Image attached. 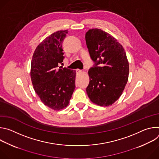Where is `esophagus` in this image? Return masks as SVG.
<instances>
[{
  "label": "esophagus",
  "instance_id": "esophagus-1",
  "mask_svg": "<svg viewBox=\"0 0 159 159\" xmlns=\"http://www.w3.org/2000/svg\"><path fill=\"white\" fill-rule=\"evenodd\" d=\"M82 72V70H80V69H76V72L77 73V74H79V73H81Z\"/></svg>",
  "mask_w": 159,
  "mask_h": 159
}]
</instances>
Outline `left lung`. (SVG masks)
I'll return each instance as SVG.
<instances>
[{
    "label": "left lung",
    "mask_w": 159,
    "mask_h": 159,
    "mask_svg": "<svg viewBox=\"0 0 159 159\" xmlns=\"http://www.w3.org/2000/svg\"><path fill=\"white\" fill-rule=\"evenodd\" d=\"M85 41L94 62L88 72L87 94L99 106L112 105L121 96L128 82L129 63L126 52L117 39L100 29L89 30Z\"/></svg>",
    "instance_id": "left-lung-1"
}]
</instances>
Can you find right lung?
I'll return each instance as SVG.
<instances>
[{
    "mask_svg": "<svg viewBox=\"0 0 159 159\" xmlns=\"http://www.w3.org/2000/svg\"><path fill=\"white\" fill-rule=\"evenodd\" d=\"M67 33L58 31L47 37L36 48L31 61L35 92L44 105L56 111L68 106L75 88V71L58 66L65 58L62 43Z\"/></svg>",
    "mask_w": 159,
    "mask_h": 159,
    "instance_id": "1",
    "label": "right lung"
}]
</instances>
